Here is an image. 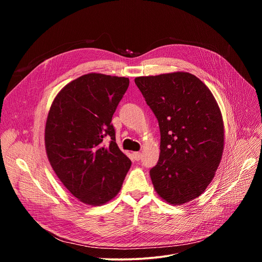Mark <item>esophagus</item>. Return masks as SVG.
Returning a JSON list of instances; mask_svg holds the SVG:
<instances>
[{
	"label": "esophagus",
	"mask_w": 262,
	"mask_h": 262,
	"mask_svg": "<svg viewBox=\"0 0 262 262\" xmlns=\"http://www.w3.org/2000/svg\"><path fill=\"white\" fill-rule=\"evenodd\" d=\"M133 156H134V159H135L136 161H140L141 158H142V154H141V152H134Z\"/></svg>",
	"instance_id": "34e87169"
}]
</instances>
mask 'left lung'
<instances>
[{
  "mask_svg": "<svg viewBox=\"0 0 262 262\" xmlns=\"http://www.w3.org/2000/svg\"><path fill=\"white\" fill-rule=\"evenodd\" d=\"M135 83L159 120L161 154L150 177L157 194L181 205L211 182L224 150V122L208 87L185 71L138 77Z\"/></svg>",
  "mask_w": 262,
  "mask_h": 262,
  "instance_id": "obj_1",
  "label": "left lung"
}]
</instances>
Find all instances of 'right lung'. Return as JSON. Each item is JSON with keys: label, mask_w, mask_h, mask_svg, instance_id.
Segmentation results:
<instances>
[{"label": "right lung", "mask_w": 262, "mask_h": 262, "mask_svg": "<svg viewBox=\"0 0 262 262\" xmlns=\"http://www.w3.org/2000/svg\"><path fill=\"white\" fill-rule=\"evenodd\" d=\"M128 85V78L87 73L64 86L50 107L45 130L49 162L69 193L85 204L114 199L132 166L111 124ZM106 135L111 142L105 147Z\"/></svg>", "instance_id": "add662e5"}]
</instances>
